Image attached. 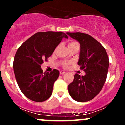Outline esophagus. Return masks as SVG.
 I'll use <instances>...</instances> for the list:
<instances>
[{
  "instance_id": "esophagus-1",
  "label": "esophagus",
  "mask_w": 125,
  "mask_h": 125,
  "mask_svg": "<svg viewBox=\"0 0 125 125\" xmlns=\"http://www.w3.org/2000/svg\"><path fill=\"white\" fill-rule=\"evenodd\" d=\"M65 73V71H64L63 70H61L60 71V75H62V74H64Z\"/></svg>"
}]
</instances>
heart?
Returning a JSON list of instances; mask_svg holds the SVG:
<instances>
[{"mask_svg": "<svg viewBox=\"0 0 125 125\" xmlns=\"http://www.w3.org/2000/svg\"><path fill=\"white\" fill-rule=\"evenodd\" d=\"M77 43H78L76 42H71L70 43H69L68 46H71V45H75V44H77ZM68 65V64L66 63H64V66H65V67H67Z\"/></svg>", "mask_w": 125, "mask_h": 125, "instance_id": "1", "label": "heart"}]
</instances>
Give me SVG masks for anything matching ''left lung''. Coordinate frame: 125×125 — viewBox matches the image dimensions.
I'll return each instance as SVG.
<instances>
[{"mask_svg":"<svg viewBox=\"0 0 125 125\" xmlns=\"http://www.w3.org/2000/svg\"><path fill=\"white\" fill-rule=\"evenodd\" d=\"M80 45L78 65L86 73L85 75H74L68 85L69 94L75 101L88 102L102 90L107 77L109 58L105 48L95 39L82 32H66Z\"/></svg>","mask_w":125,"mask_h":125,"instance_id":"8db88e82","label":"left lung"}]
</instances>
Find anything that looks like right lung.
Masks as SVG:
<instances>
[{
    "label": "right lung",
    "mask_w": 125,
    "mask_h": 125,
    "mask_svg": "<svg viewBox=\"0 0 125 125\" xmlns=\"http://www.w3.org/2000/svg\"><path fill=\"white\" fill-rule=\"evenodd\" d=\"M68 36L63 32H39L26 40L15 55L13 68L18 86L30 100L44 102L50 97L59 71L53 70L43 73L41 65L47 61L63 38Z\"/></svg>",
    "instance_id": "add662e5"
}]
</instances>
